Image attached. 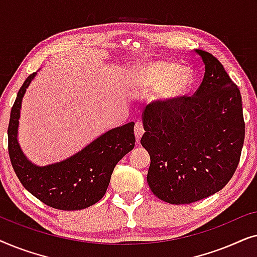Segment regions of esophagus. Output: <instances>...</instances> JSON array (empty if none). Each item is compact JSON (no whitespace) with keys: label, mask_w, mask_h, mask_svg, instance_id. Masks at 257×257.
<instances>
[{"label":"esophagus","mask_w":257,"mask_h":257,"mask_svg":"<svg viewBox=\"0 0 257 257\" xmlns=\"http://www.w3.org/2000/svg\"><path fill=\"white\" fill-rule=\"evenodd\" d=\"M144 132H145V130H144V125L140 121H137L135 126V135H136L137 142H139L140 138H142L144 135Z\"/></svg>","instance_id":"34e87169"}]
</instances>
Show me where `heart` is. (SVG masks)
Instances as JSON below:
<instances>
[{
  "mask_svg": "<svg viewBox=\"0 0 257 257\" xmlns=\"http://www.w3.org/2000/svg\"><path fill=\"white\" fill-rule=\"evenodd\" d=\"M193 75L188 69L178 68L175 63L154 61L137 68L130 76L133 89L159 90V97L170 101L181 97L189 90Z\"/></svg>",
  "mask_w": 257,
  "mask_h": 257,
  "instance_id": "1",
  "label": "heart"
}]
</instances>
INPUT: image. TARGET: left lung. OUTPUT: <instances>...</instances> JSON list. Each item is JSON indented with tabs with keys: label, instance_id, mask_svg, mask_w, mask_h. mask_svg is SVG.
I'll list each match as a JSON object with an SVG mask.
<instances>
[{
	"label": "left lung",
	"instance_id": "obj_1",
	"mask_svg": "<svg viewBox=\"0 0 257 257\" xmlns=\"http://www.w3.org/2000/svg\"><path fill=\"white\" fill-rule=\"evenodd\" d=\"M195 52L205 76L194 96L152 101L143 112L140 143L151 157L147 184L172 205L221 191L236 171L244 142L240 90L212 54Z\"/></svg>",
	"mask_w": 257,
	"mask_h": 257
}]
</instances>
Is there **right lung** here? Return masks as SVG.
<instances>
[{"instance_id": "1", "label": "right lung", "mask_w": 257, "mask_h": 257, "mask_svg": "<svg viewBox=\"0 0 257 257\" xmlns=\"http://www.w3.org/2000/svg\"><path fill=\"white\" fill-rule=\"evenodd\" d=\"M36 73L21 86L10 113L8 151L13 168L24 188L45 205L61 210L87 208L103 198L114 166L135 147V122L105 132L68 159L36 166L27 159L17 140L22 98Z\"/></svg>"}]
</instances>
